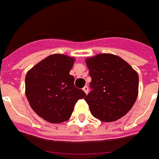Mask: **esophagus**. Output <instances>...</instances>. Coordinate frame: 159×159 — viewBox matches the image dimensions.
Instances as JSON below:
<instances>
[{"label":"esophagus","mask_w":159,"mask_h":159,"mask_svg":"<svg viewBox=\"0 0 159 159\" xmlns=\"http://www.w3.org/2000/svg\"><path fill=\"white\" fill-rule=\"evenodd\" d=\"M83 91H84V92H85V94H87V93H88V92H89V88H88V86H87V85H85V87H84V88H83Z\"/></svg>","instance_id":"1"}]
</instances>
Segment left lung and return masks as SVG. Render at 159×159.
I'll use <instances>...</instances> for the list:
<instances>
[{"mask_svg":"<svg viewBox=\"0 0 159 159\" xmlns=\"http://www.w3.org/2000/svg\"><path fill=\"white\" fill-rule=\"evenodd\" d=\"M92 78L91 92L85 98L94 117L105 122L124 116L138 97L139 76L135 70L112 54H99L85 60Z\"/></svg>","mask_w":159,"mask_h":159,"instance_id":"obj_1","label":"left lung"}]
</instances>
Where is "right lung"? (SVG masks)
Wrapping results in <instances>:
<instances>
[{
    "label": "right lung",
    "instance_id": "right-lung-1",
    "mask_svg": "<svg viewBox=\"0 0 159 159\" xmlns=\"http://www.w3.org/2000/svg\"><path fill=\"white\" fill-rule=\"evenodd\" d=\"M74 59L61 54L46 57L28 71L25 95L31 109L45 121L61 123L67 121L79 99L86 94L74 86L69 74Z\"/></svg>",
    "mask_w": 159,
    "mask_h": 159
}]
</instances>
